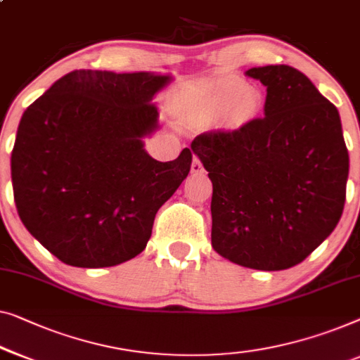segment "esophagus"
<instances>
[{"label": "esophagus", "instance_id": "esophagus-1", "mask_svg": "<svg viewBox=\"0 0 360 360\" xmlns=\"http://www.w3.org/2000/svg\"><path fill=\"white\" fill-rule=\"evenodd\" d=\"M205 172V167H202L201 160L198 155H193V162H191V174H202Z\"/></svg>", "mask_w": 360, "mask_h": 360}]
</instances>
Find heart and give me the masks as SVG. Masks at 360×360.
<instances>
[{
	"label": "heart",
	"mask_w": 360,
	"mask_h": 360,
	"mask_svg": "<svg viewBox=\"0 0 360 360\" xmlns=\"http://www.w3.org/2000/svg\"><path fill=\"white\" fill-rule=\"evenodd\" d=\"M259 107L258 94L250 91V86L243 81H226L211 94L206 103L210 115H226L233 108V117L247 120L257 113Z\"/></svg>",
	"instance_id": "heart-1"
}]
</instances>
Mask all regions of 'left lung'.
<instances>
[{"label":"left lung","instance_id":"8db88e82","mask_svg":"<svg viewBox=\"0 0 360 360\" xmlns=\"http://www.w3.org/2000/svg\"><path fill=\"white\" fill-rule=\"evenodd\" d=\"M266 86L264 117L212 129L191 149L212 181V248L245 268L304 262L335 231L349 154L338 108L288 65L252 68Z\"/></svg>","mask_w":360,"mask_h":360}]
</instances>
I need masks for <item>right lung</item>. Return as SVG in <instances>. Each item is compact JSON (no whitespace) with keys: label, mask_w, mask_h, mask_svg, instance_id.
I'll return each instance as SVG.
<instances>
[{"label":"right lung","mask_w":360,"mask_h":360,"mask_svg":"<svg viewBox=\"0 0 360 360\" xmlns=\"http://www.w3.org/2000/svg\"><path fill=\"white\" fill-rule=\"evenodd\" d=\"M169 76L76 70L20 118L11 154L25 229L60 262L107 268L143 252L159 207L191 167L185 148L159 162L141 138L158 128L154 94Z\"/></svg>","instance_id":"add662e5"}]
</instances>
